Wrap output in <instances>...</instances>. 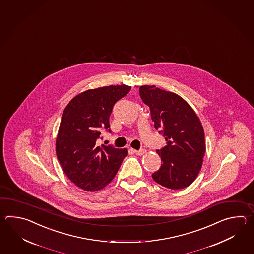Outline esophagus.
<instances>
[{"mask_svg":"<svg viewBox=\"0 0 254 254\" xmlns=\"http://www.w3.org/2000/svg\"><path fill=\"white\" fill-rule=\"evenodd\" d=\"M134 153L136 155H138V156H141V155H143L144 153L146 152V150L144 149H141V150H139V151H137V150H134Z\"/></svg>","mask_w":254,"mask_h":254,"instance_id":"34e87169","label":"esophagus"}]
</instances>
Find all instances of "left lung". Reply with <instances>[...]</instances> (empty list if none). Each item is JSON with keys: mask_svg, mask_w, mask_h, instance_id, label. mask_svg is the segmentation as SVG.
I'll return each instance as SVG.
<instances>
[{"mask_svg": "<svg viewBox=\"0 0 254 254\" xmlns=\"http://www.w3.org/2000/svg\"><path fill=\"white\" fill-rule=\"evenodd\" d=\"M139 92L150 107L155 129L162 130L167 140V145L156 151L162 163L152 179L169 189L188 187L200 173L206 151L200 118L189 103L174 92L155 85L140 86Z\"/></svg>", "mask_w": 254, "mask_h": 254, "instance_id": "obj_1", "label": "left lung"}]
</instances>
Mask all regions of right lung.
<instances>
[{
  "label": "right lung",
  "mask_w": 254,
  "mask_h": 254,
  "mask_svg": "<svg viewBox=\"0 0 254 254\" xmlns=\"http://www.w3.org/2000/svg\"><path fill=\"white\" fill-rule=\"evenodd\" d=\"M130 88L122 84L90 89L77 94L65 107L56 137V155L66 176L83 190L103 189L128 155L125 148L98 146L97 139L102 129L110 128L114 103Z\"/></svg>",
  "instance_id": "obj_1"
}]
</instances>
